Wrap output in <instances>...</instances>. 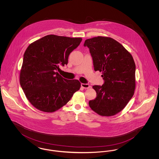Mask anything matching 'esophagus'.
<instances>
[{
	"instance_id": "34e87169",
	"label": "esophagus",
	"mask_w": 159,
	"mask_h": 159,
	"mask_svg": "<svg viewBox=\"0 0 159 159\" xmlns=\"http://www.w3.org/2000/svg\"><path fill=\"white\" fill-rule=\"evenodd\" d=\"M81 86H82V88H83V89H88V88H89L91 86H90V85L89 84H87V83H82L81 84Z\"/></svg>"
}]
</instances>
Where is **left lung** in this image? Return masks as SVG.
I'll list each match as a JSON object with an SVG mask.
<instances>
[{"mask_svg": "<svg viewBox=\"0 0 159 159\" xmlns=\"http://www.w3.org/2000/svg\"><path fill=\"white\" fill-rule=\"evenodd\" d=\"M94 70L102 72V86H93L97 97L89 105L95 113L111 116L119 113L132 98L135 89L136 66L131 54L113 39L98 36L86 39Z\"/></svg>", "mask_w": 159, "mask_h": 159, "instance_id": "obj_1", "label": "left lung"}]
</instances>
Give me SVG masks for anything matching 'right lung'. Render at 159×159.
<instances>
[{"label":"right lung","instance_id":"1","mask_svg":"<svg viewBox=\"0 0 159 159\" xmlns=\"http://www.w3.org/2000/svg\"><path fill=\"white\" fill-rule=\"evenodd\" d=\"M82 39L50 34L31 43L24 54L20 83L31 104L38 110L54 112L79 91L78 80H67L57 71L68 64V56Z\"/></svg>","mask_w":159,"mask_h":159}]
</instances>
